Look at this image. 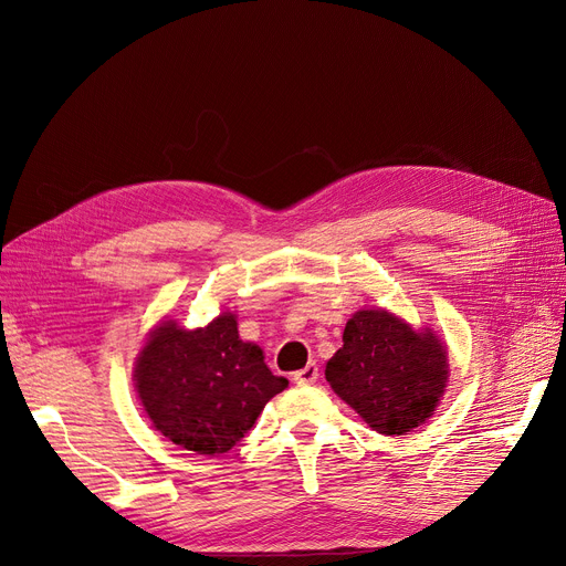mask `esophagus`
I'll return each instance as SVG.
<instances>
[{
	"instance_id": "1",
	"label": "esophagus",
	"mask_w": 566,
	"mask_h": 566,
	"mask_svg": "<svg viewBox=\"0 0 566 566\" xmlns=\"http://www.w3.org/2000/svg\"><path fill=\"white\" fill-rule=\"evenodd\" d=\"M316 380H318V367H316V363H310L307 367H303L301 371L293 374V382H298V385H312V382H316Z\"/></svg>"
}]
</instances>
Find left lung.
I'll return each instance as SVG.
<instances>
[{
  "instance_id": "left-lung-1",
  "label": "left lung",
  "mask_w": 566,
  "mask_h": 566,
  "mask_svg": "<svg viewBox=\"0 0 566 566\" xmlns=\"http://www.w3.org/2000/svg\"><path fill=\"white\" fill-rule=\"evenodd\" d=\"M325 378L382 436H403L431 418L448 388V348L431 328L412 331L385 310L355 312Z\"/></svg>"
}]
</instances>
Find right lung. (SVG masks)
<instances>
[{
    "label": "right lung",
    "mask_w": 566,
    "mask_h": 566,
    "mask_svg": "<svg viewBox=\"0 0 566 566\" xmlns=\"http://www.w3.org/2000/svg\"><path fill=\"white\" fill-rule=\"evenodd\" d=\"M135 390L156 431L197 454H224L254 427L289 380L273 376L263 350L238 337L231 312L206 328L163 321L135 363Z\"/></svg>",
    "instance_id": "obj_1"
}]
</instances>
